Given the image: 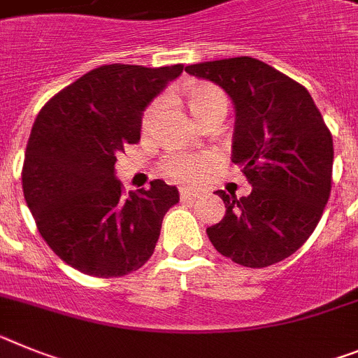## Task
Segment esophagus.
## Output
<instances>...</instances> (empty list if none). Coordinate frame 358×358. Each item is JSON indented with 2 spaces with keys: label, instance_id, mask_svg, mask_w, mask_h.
Segmentation results:
<instances>
[{
  "label": "esophagus",
  "instance_id": "esophagus-1",
  "mask_svg": "<svg viewBox=\"0 0 358 358\" xmlns=\"http://www.w3.org/2000/svg\"><path fill=\"white\" fill-rule=\"evenodd\" d=\"M179 194H181L182 199H195V197H199V192L192 190V188H181Z\"/></svg>",
  "mask_w": 358,
  "mask_h": 358
}]
</instances>
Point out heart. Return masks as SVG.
Segmentation results:
<instances>
[{"label": "heart", "instance_id": "1", "mask_svg": "<svg viewBox=\"0 0 358 358\" xmlns=\"http://www.w3.org/2000/svg\"><path fill=\"white\" fill-rule=\"evenodd\" d=\"M188 106L197 121H204L213 114H226L228 99L221 88L213 85H194L188 88ZM163 106V101H155L154 105L146 110L143 117V127L148 128ZM215 155L210 152L203 154H172L163 161V173L176 182H197L215 166Z\"/></svg>", "mask_w": 358, "mask_h": 358}]
</instances>
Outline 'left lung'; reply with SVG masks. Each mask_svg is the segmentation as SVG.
I'll return each mask as SVG.
<instances>
[{
	"mask_svg": "<svg viewBox=\"0 0 358 358\" xmlns=\"http://www.w3.org/2000/svg\"><path fill=\"white\" fill-rule=\"evenodd\" d=\"M230 96L231 161L246 197L217 190L221 222L206 228L213 248L241 266L266 268L297 252L319 224L331 192L333 139L310 92L273 66L241 56L186 66Z\"/></svg>",
	"mask_w": 358,
	"mask_h": 358,
	"instance_id": "8db88e82",
	"label": "left lung"
}]
</instances>
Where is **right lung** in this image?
I'll use <instances>...</instances> for the list:
<instances>
[{
	"label": "right lung",
	"mask_w": 358,
	"mask_h": 358,
	"mask_svg": "<svg viewBox=\"0 0 358 358\" xmlns=\"http://www.w3.org/2000/svg\"><path fill=\"white\" fill-rule=\"evenodd\" d=\"M182 65H105L57 92L34 121L21 172L39 234L81 273L123 277L152 257L163 217L179 203L161 179L123 194L117 154L141 139V115Z\"/></svg>",
	"instance_id": "1"
}]
</instances>
